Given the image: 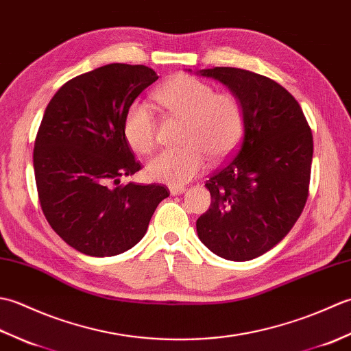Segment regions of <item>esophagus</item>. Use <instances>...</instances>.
<instances>
[{"instance_id":"esophagus-1","label":"esophagus","mask_w":351,"mask_h":351,"mask_svg":"<svg viewBox=\"0 0 351 351\" xmlns=\"http://www.w3.org/2000/svg\"><path fill=\"white\" fill-rule=\"evenodd\" d=\"M185 187H182V185H171L170 187V195L171 196H180V195H182V193H185Z\"/></svg>"}]
</instances>
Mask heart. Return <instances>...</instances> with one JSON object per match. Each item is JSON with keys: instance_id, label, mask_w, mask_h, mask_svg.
Returning a JSON list of instances; mask_svg holds the SVG:
<instances>
[{"instance_id": "1", "label": "heart", "mask_w": 351, "mask_h": 351, "mask_svg": "<svg viewBox=\"0 0 351 351\" xmlns=\"http://www.w3.org/2000/svg\"><path fill=\"white\" fill-rule=\"evenodd\" d=\"M169 113L184 119V146L164 149L147 162L151 180L167 185H184L204 170L208 158L223 160L240 143L244 113L240 102L229 93L190 75H175L154 95ZM156 121L145 102L136 101L123 117V136L134 152L146 155L155 147Z\"/></svg>"}]
</instances>
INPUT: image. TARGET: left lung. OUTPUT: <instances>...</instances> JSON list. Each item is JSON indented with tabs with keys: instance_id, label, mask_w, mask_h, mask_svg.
Segmentation results:
<instances>
[{
	"instance_id": "1",
	"label": "left lung",
	"mask_w": 351,
	"mask_h": 351,
	"mask_svg": "<svg viewBox=\"0 0 351 351\" xmlns=\"http://www.w3.org/2000/svg\"><path fill=\"white\" fill-rule=\"evenodd\" d=\"M217 80L240 102V147L206 181L211 206L196 221L199 240L220 258L250 261L288 235L306 204L314 154L299 102L259 73L237 68L197 71Z\"/></svg>"
}]
</instances>
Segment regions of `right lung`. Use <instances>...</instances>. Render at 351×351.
I'll list each match as a JSON object with an SVG mask.
<instances>
[{"label": "right lung", "instance_id": "obj_1", "mask_svg": "<svg viewBox=\"0 0 351 351\" xmlns=\"http://www.w3.org/2000/svg\"><path fill=\"white\" fill-rule=\"evenodd\" d=\"M158 80L143 64L111 63L52 96L37 131L33 166L42 211L71 247L114 256L145 237L164 185L121 184L140 170L123 136L126 110Z\"/></svg>", "mask_w": 351, "mask_h": 351}]
</instances>
